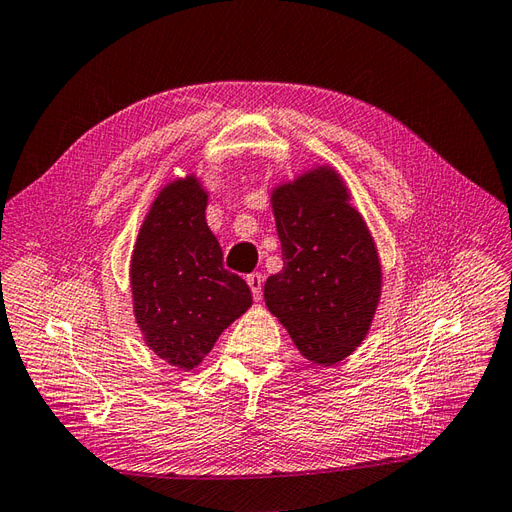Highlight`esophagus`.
<instances>
[{
  "label": "esophagus",
  "instance_id": "esophagus-1",
  "mask_svg": "<svg viewBox=\"0 0 512 512\" xmlns=\"http://www.w3.org/2000/svg\"><path fill=\"white\" fill-rule=\"evenodd\" d=\"M246 283H248V287H251L255 300H259L261 298V285H264V277H261L259 272H253V274H248V277H246Z\"/></svg>",
  "mask_w": 512,
  "mask_h": 512
}]
</instances>
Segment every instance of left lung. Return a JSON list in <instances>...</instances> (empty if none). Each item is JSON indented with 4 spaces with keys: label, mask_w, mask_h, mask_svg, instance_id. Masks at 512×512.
I'll return each instance as SVG.
<instances>
[{
    "label": "left lung",
    "mask_w": 512,
    "mask_h": 512,
    "mask_svg": "<svg viewBox=\"0 0 512 512\" xmlns=\"http://www.w3.org/2000/svg\"><path fill=\"white\" fill-rule=\"evenodd\" d=\"M283 270L264 298L303 355L333 365L355 350L381 298V264L361 214L331 168L274 190Z\"/></svg>",
    "instance_id": "1"
}]
</instances>
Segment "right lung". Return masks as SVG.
<instances>
[{
    "instance_id": "obj_1",
    "label": "right lung",
    "mask_w": 512,
    "mask_h": 512,
    "mask_svg": "<svg viewBox=\"0 0 512 512\" xmlns=\"http://www.w3.org/2000/svg\"><path fill=\"white\" fill-rule=\"evenodd\" d=\"M207 194L194 177L157 196L131 257L134 313L147 346L192 370L220 333L251 307L238 274L222 266V248L205 222Z\"/></svg>"
}]
</instances>
